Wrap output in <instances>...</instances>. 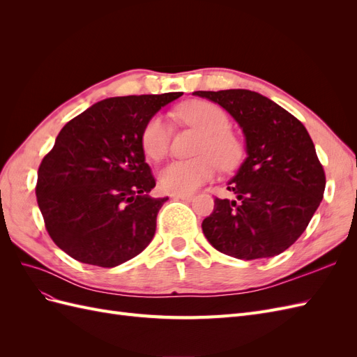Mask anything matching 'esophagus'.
I'll return each instance as SVG.
<instances>
[{
	"mask_svg": "<svg viewBox=\"0 0 357 357\" xmlns=\"http://www.w3.org/2000/svg\"><path fill=\"white\" fill-rule=\"evenodd\" d=\"M172 199H183V201H192L193 198V193H172L171 195Z\"/></svg>",
	"mask_w": 357,
	"mask_h": 357,
	"instance_id": "34e87169",
	"label": "esophagus"
}]
</instances>
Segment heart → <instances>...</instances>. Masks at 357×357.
I'll use <instances>...</instances> for the list:
<instances>
[{
	"instance_id": "1",
	"label": "heart",
	"mask_w": 357,
	"mask_h": 357,
	"mask_svg": "<svg viewBox=\"0 0 357 357\" xmlns=\"http://www.w3.org/2000/svg\"><path fill=\"white\" fill-rule=\"evenodd\" d=\"M185 123L204 132L198 153L201 156L186 160H172L159 172V185L169 193H192L211 180L223 168H231L241 156V144L229 129V117L219 105L208 101H190L176 112ZM142 149L147 158L160 160L168 153L171 126L167 119L155 114L144 123Z\"/></svg>"
}]
</instances>
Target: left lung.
<instances>
[{"label":"left lung","instance_id":"left-lung-1","mask_svg":"<svg viewBox=\"0 0 357 357\" xmlns=\"http://www.w3.org/2000/svg\"><path fill=\"white\" fill-rule=\"evenodd\" d=\"M228 112L243 129L247 158L228 181L235 199H214L202 222L208 243L245 259L283 253L305 231L325 192V171L295 116L266 96L247 91H197Z\"/></svg>","mask_w":357,"mask_h":357}]
</instances>
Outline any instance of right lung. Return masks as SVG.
I'll use <instances>...</instances> for the list:
<instances>
[{"instance_id":"obj_1","label":"right lung","mask_w":357,"mask_h":357,"mask_svg":"<svg viewBox=\"0 0 357 357\" xmlns=\"http://www.w3.org/2000/svg\"><path fill=\"white\" fill-rule=\"evenodd\" d=\"M181 95L107 98L61 129L40 164L36 195L50 238L75 261L113 268L153 240L168 198L150 197L156 181L139 137Z\"/></svg>"}]
</instances>
